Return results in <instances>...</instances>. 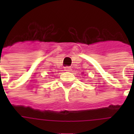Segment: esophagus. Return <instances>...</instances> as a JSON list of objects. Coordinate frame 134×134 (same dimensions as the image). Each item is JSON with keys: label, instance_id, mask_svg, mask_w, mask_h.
<instances>
[{"label": "esophagus", "instance_id": "obj_1", "mask_svg": "<svg viewBox=\"0 0 134 134\" xmlns=\"http://www.w3.org/2000/svg\"><path fill=\"white\" fill-rule=\"evenodd\" d=\"M71 70V68L70 67H65V71H70Z\"/></svg>", "mask_w": 134, "mask_h": 134}]
</instances>
